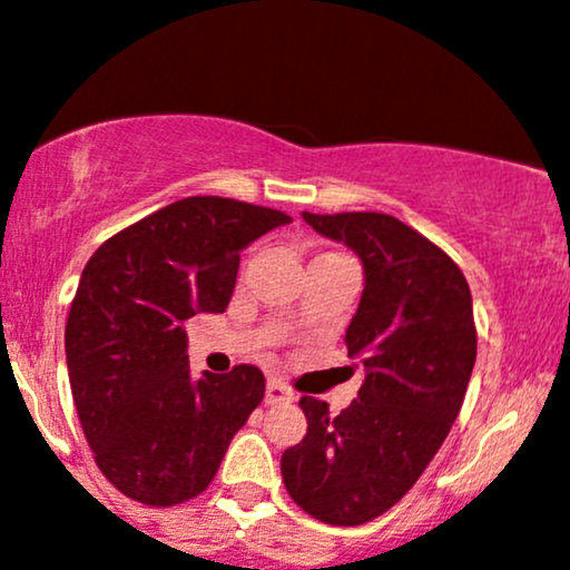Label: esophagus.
I'll use <instances>...</instances> for the list:
<instances>
[{
    "label": "esophagus",
    "mask_w": 570,
    "mask_h": 570,
    "mask_svg": "<svg viewBox=\"0 0 570 570\" xmlns=\"http://www.w3.org/2000/svg\"><path fill=\"white\" fill-rule=\"evenodd\" d=\"M294 399V394L289 389H286L281 381H267L265 385V402L267 404H289Z\"/></svg>",
    "instance_id": "1"
}]
</instances>
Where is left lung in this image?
Returning a JSON list of instances; mask_svg holds the SVG:
<instances>
[{
	"label": "left lung",
	"mask_w": 570,
	"mask_h": 570,
	"mask_svg": "<svg viewBox=\"0 0 570 570\" xmlns=\"http://www.w3.org/2000/svg\"><path fill=\"white\" fill-rule=\"evenodd\" d=\"M303 219L364 267L345 330L364 381L340 415L322 399H299L307 434L284 450L281 474L307 514L362 525L415 485L461 412L476 358L472 292L440 246L389 214L303 212Z\"/></svg>",
	"instance_id": "left-lung-1"
}]
</instances>
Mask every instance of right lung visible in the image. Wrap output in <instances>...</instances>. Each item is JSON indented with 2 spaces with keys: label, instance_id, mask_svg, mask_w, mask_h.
<instances>
[{
  "label": "right lung",
  "instance_id": "right-lung-1",
  "mask_svg": "<svg viewBox=\"0 0 570 570\" xmlns=\"http://www.w3.org/2000/svg\"><path fill=\"white\" fill-rule=\"evenodd\" d=\"M289 222L198 195L112 235L85 265L63 337L71 396L98 469L128 499L174 507L203 493L263 402L252 364L195 377L181 324L225 313L240 252Z\"/></svg>",
  "mask_w": 570,
  "mask_h": 570
}]
</instances>
